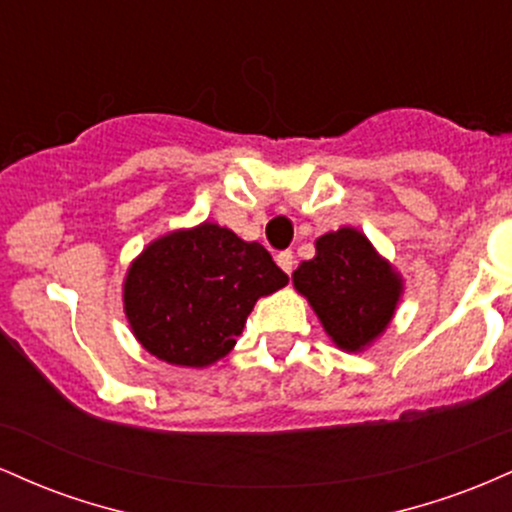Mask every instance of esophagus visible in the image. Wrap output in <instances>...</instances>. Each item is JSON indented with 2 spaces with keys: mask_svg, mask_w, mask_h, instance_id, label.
I'll return each mask as SVG.
<instances>
[{
  "mask_svg": "<svg viewBox=\"0 0 512 512\" xmlns=\"http://www.w3.org/2000/svg\"><path fill=\"white\" fill-rule=\"evenodd\" d=\"M276 264H279V267L284 269L286 274H291V269H293V255H291L289 250L279 252V255H276Z\"/></svg>",
  "mask_w": 512,
  "mask_h": 512,
  "instance_id": "1",
  "label": "esophagus"
}]
</instances>
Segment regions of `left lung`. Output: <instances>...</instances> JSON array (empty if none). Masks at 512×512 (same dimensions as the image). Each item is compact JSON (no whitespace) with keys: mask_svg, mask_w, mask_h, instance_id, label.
I'll return each mask as SVG.
<instances>
[{"mask_svg":"<svg viewBox=\"0 0 512 512\" xmlns=\"http://www.w3.org/2000/svg\"><path fill=\"white\" fill-rule=\"evenodd\" d=\"M337 349L361 354L390 327L402 301V274L358 228L344 226L315 240V257L291 274Z\"/></svg>","mask_w":512,"mask_h":512,"instance_id":"left-lung-1","label":"left lung"}]
</instances>
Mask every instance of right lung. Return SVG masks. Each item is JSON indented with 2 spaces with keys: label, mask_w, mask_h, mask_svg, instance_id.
I'll use <instances>...</instances> for the list:
<instances>
[{
  "label": "right lung",
  "mask_w": 512,
  "mask_h": 512,
  "mask_svg": "<svg viewBox=\"0 0 512 512\" xmlns=\"http://www.w3.org/2000/svg\"><path fill=\"white\" fill-rule=\"evenodd\" d=\"M289 276L260 243L214 221L168 231L134 257L122 305L134 339L158 361L207 368L231 354L255 303Z\"/></svg>",
  "instance_id": "obj_1"
}]
</instances>
